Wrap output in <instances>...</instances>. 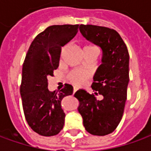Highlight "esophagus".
Here are the masks:
<instances>
[{"instance_id":"esophagus-1","label":"esophagus","mask_w":151,"mask_h":151,"mask_svg":"<svg viewBox=\"0 0 151 151\" xmlns=\"http://www.w3.org/2000/svg\"><path fill=\"white\" fill-rule=\"evenodd\" d=\"M76 91H77V88H74V91H73V93H76Z\"/></svg>"}]
</instances>
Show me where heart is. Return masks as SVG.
<instances>
[{
  "label": "heart",
  "instance_id": "obj_1",
  "mask_svg": "<svg viewBox=\"0 0 151 151\" xmlns=\"http://www.w3.org/2000/svg\"><path fill=\"white\" fill-rule=\"evenodd\" d=\"M65 47H62V52H61L62 55V53H63V52L65 51ZM89 50H94V51H97L96 47H94L93 46L86 45L84 47L83 51H89ZM89 77H90V74H89V72L86 71V70H71V71H70L69 73L67 74V76H66V79L68 80V81L76 86H82Z\"/></svg>",
  "mask_w": 151,
  "mask_h": 151
}]
</instances>
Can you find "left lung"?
<instances>
[{
  "label": "left lung",
  "mask_w": 151,
  "mask_h": 151,
  "mask_svg": "<svg viewBox=\"0 0 151 151\" xmlns=\"http://www.w3.org/2000/svg\"><path fill=\"white\" fill-rule=\"evenodd\" d=\"M85 38L99 46L102 63L93 76L94 94L80 89L75 97L80 101L78 111L86 130L93 136L112 133L121 121L125 108L129 82V53L124 41L116 30L103 26L81 24ZM103 95L98 101L95 95Z\"/></svg>",
  "instance_id": "1"
}]
</instances>
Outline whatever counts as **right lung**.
<instances>
[{
    "mask_svg": "<svg viewBox=\"0 0 151 151\" xmlns=\"http://www.w3.org/2000/svg\"><path fill=\"white\" fill-rule=\"evenodd\" d=\"M79 24L47 27L38 34L27 52L22 68L20 95L24 117L31 129L43 137L60 132L65 123L62 99L73 93L65 84L59 93L50 92L48 78L59 65L62 47L77 34Z\"/></svg>",
    "mask_w": 151,
    "mask_h": 151,
    "instance_id": "right-lung-1",
    "label": "right lung"
}]
</instances>
